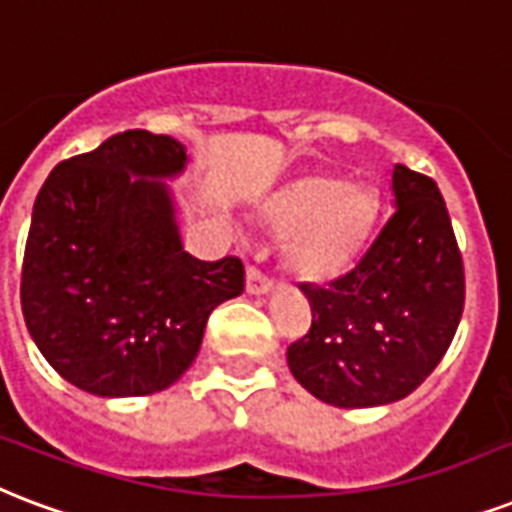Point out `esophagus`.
Instances as JSON below:
<instances>
[{"label":"esophagus","mask_w":512,"mask_h":512,"mask_svg":"<svg viewBox=\"0 0 512 512\" xmlns=\"http://www.w3.org/2000/svg\"><path fill=\"white\" fill-rule=\"evenodd\" d=\"M273 290V282L265 276L260 268L249 265L247 268V292L249 295H268Z\"/></svg>","instance_id":"esophagus-1"}]
</instances>
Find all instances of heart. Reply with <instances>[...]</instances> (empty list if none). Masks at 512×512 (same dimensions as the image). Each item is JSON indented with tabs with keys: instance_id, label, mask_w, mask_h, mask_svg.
<instances>
[{
	"instance_id": "heart-1",
	"label": "heart",
	"mask_w": 512,
	"mask_h": 512,
	"mask_svg": "<svg viewBox=\"0 0 512 512\" xmlns=\"http://www.w3.org/2000/svg\"><path fill=\"white\" fill-rule=\"evenodd\" d=\"M378 217L368 185H349L338 174H303L273 193L263 220L287 239V265L308 282H333L357 263Z\"/></svg>"
}]
</instances>
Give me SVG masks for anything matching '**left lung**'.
<instances>
[{"instance_id": "obj_1", "label": "left lung", "mask_w": 512, "mask_h": 512, "mask_svg": "<svg viewBox=\"0 0 512 512\" xmlns=\"http://www.w3.org/2000/svg\"><path fill=\"white\" fill-rule=\"evenodd\" d=\"M395 214L357 268L330 287L300 284L311 327L290 343L298 384L335 408L403 400L438 368L464 308V265L446 201L397 163Z\"/></svg>"}]
</instances>
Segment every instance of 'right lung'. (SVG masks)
Wrapping results in <instances>:
<instances>
[{"label":"right lung","instance_id":"1","mask_svg":"<svg viewBox=\"0 0 512 512\" xmlns=\"http://www.w3.org/2000/svg\"><path fill=\"white\" fill-rule=\"evenodd\" d=\"M185 144L123 131L50 171L31 212L21 306L42 357L83 392H163L193 365L206 319L244 292L239 257L182 249L169 185Z\"/></svg>","mask_w":512,"mask_h":512}]
</instances>
